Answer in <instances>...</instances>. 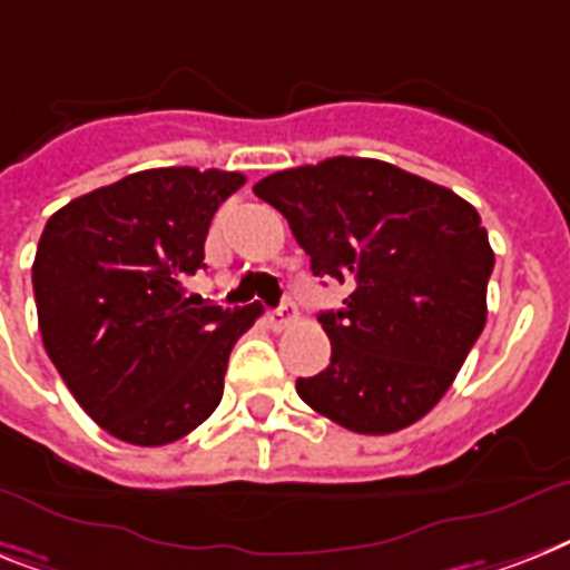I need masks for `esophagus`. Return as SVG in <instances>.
<instances>
[{
    "label": "esophagus",
    "mask_w": 570,
    "mask_h": 570,
    "mask_svg": "<svg viewBox=\"0 0 570 570\" xmlns=\"http://www.w3.org/2000/svg\"><path fill=\"white\" fill-rule=\"evenodd\" d=\"M266 318H269L272 331H284V327H289L298 322V309H295L293 304H284V307L269 309V313H266Z\"/></svg>",
    "instance_id": "obj_1"
}]
</instances>
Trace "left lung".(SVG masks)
Masks as SVG:
<instances>
[{"label":"left lung","instance_id":"obj_1","mask_svg":"<svg viewBox=\"0 0 570 570\" xmlns=\"http://www.w3.org/2000/svg\"><path fill=\"white\" fill-rule=\"evenodd\" d=\"M254 196L284 213L313 275L351 289L318 316L331 365L295 381L301 401L365 436L428 415L485 325L494 252L480 213L372 157L284 169Z\"/></svg>","mask_w":570,"mask_h":570}]
</instances>
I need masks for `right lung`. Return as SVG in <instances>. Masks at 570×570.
<instances>
[{"label":"right lung","mask_w":570,"mask_h":570,"mask_svg":"<svg viewBox=\"0 0 570 570\" xmlns=\"http://www.w3.org/2000/svg\"><path fill=\"white\" fill-rule=\"evenodd\" d=\"M245 175L164 166L46 222L31 284L49 360L99 428L131 445L187 436L219 406L234 342L263 309L187 298L213 213Z\"/></svg>","instance_id":"1"}]
</instances>
